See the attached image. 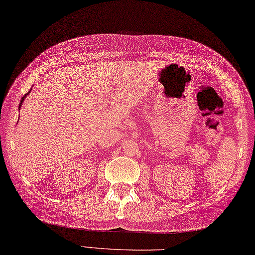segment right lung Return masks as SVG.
<instances>
[{
  "label": "right lung",
  "instance_id": "1",
  "mask_svg": "<svg viewBox=\"0 0 255 255\" xmlns=\"http://www.w3.org/2000/svg\"><path fill=\"white\" fill-rule=\"evenodd\" d=\"M28 93H29V92H28ZM28 93H26L24 96H23V99H21L20 100V104H19V108H20V106L21 105H23V102H24V100H25V97H26V95H28Z\"/></svg>",
  "mask_w": 255,
  "mask_h": 255
}]
</instances>
